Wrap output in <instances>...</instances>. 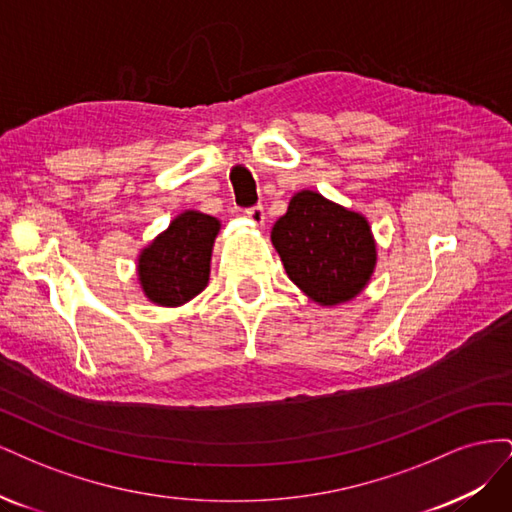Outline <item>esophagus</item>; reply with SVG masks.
I'll return each instance as SVG.
<instances>
[{"instance_id":"esophagus-1","label":"esophagus","mask_w":512,"mask_h":512,"mask_svg":"<svg viewBox=\"0 0 512 512\" xmlns=\"http://www.w3.org/2000/svg\"><path fill=\"white\" fill-rule=\"evenodd\" d=\"M245 215H247V218H250L256 226L265 224V207H262V205H256V207H252V209H247Z\"/></svg>"}]
</instances>
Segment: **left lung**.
Instances as JSON below:
<instances>
[{
    "label": "left lung",
    "mask_w": 512,
    "mask_h": 512,
    "mask_svg": "<svg viewBox=\"0 0 512 512\" xmlns=\"http://www.w3.org/2000/svg\"><path fill=\"white\" fill-rule=\"evenodd\" d=\"M271 243L290 280L322 307L359 297L376 269V239L367 218L314 190L290 198L273 224Z\"/></svg>",
    "instance_id": "1"
}]
</instances>
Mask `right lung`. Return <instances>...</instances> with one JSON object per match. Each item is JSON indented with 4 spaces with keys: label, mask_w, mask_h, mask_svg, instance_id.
<instances>
[{
    "label": "right lung",
    "mask_w": 512,
    "mask_h": 512,
    "mask_svg": "<svg viewBox=\"0 0 512 512\" xmlns=\"http://www.w3.org/2000/svg\"><path fill=\"white\" fill-rule=\"evenodd\" d=\"M220 220L200 211H183L143 247L136 260L138 284L160 307H179L209 284L211 252Z\"/></svg>",
    "instance_id": "obj_1"
}]
</instances>
